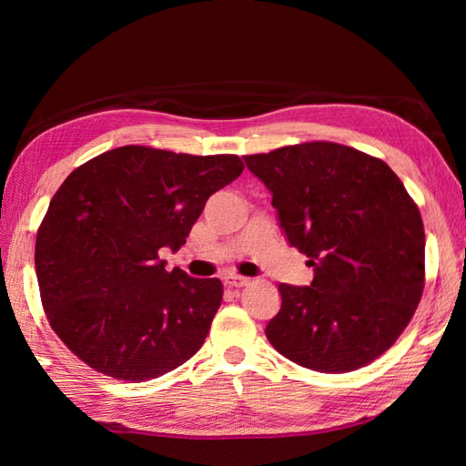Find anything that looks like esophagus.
Returning <instances> with one entry per match:
<instances>
[{
  "instance_id": "1",
  "label": "esophagus",
  "mask_w": 466,
  "mask_h": 466,
  "mask_svg": "<svg viewBox=\"0 0 466 466\" xmlns=\"http://www.w3.org/2000/svg\"><path fill=\"white\" fill-rule=\"evenodd\" d=\"M224 282L226 286H230V289H242V286L250 284V279H246V276H226Z\"/></svg>"
}]
</instances>
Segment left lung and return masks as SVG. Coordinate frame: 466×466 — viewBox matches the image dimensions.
Returning a JSON list of instances; mask_svg holds the SVG:
<instances>
[{
    "mask_svg": "<svg viewBox=\"0 0 466 466\" xmlns=\"http://www.w3.org/2000/svg\"><path fill=\"white\" fill-rule=\"evenodd\" d=\"M272 192L286 238L309 256L310 286L280 284L266 339L326 374L362 369L397 342L424 289V228L399 176L334 142L244 156Z\"/></svg>",
    "mask_w": 466,
    "mask_h": 466,
    "instance_id": "1",
    "label": "left lung"
}]
</instances>
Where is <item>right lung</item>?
<instances>
[{"mask_svg": "<svg viewBox=\"0 0 466 466\" xmlns=\"http://www.w3.org/2000/svg\"><path fill=\"white\" fill-rule=\"evenodd\" d=\"M234 154L122 146L69 174L35 238L39 296L54 332L116 380L157 379L200 350L222 302L218 279L166 270L206 200L234 182Z\"/></svg>", "mask_w": 466, "mask_h": 466, "instance_id": "add662e5", "label": "right lung"}]
</instances>
